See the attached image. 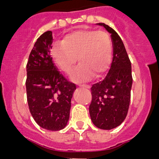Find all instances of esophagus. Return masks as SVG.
<instances>
[{"label": "esophagus", "mask_w": 159, "mask_h": 159, "mask_svg": "<svg viewBox=\"0 0 159 159\" xmlns=\"http://www.w3.org/2000/svg\"><path fill=\"white\" fill-rule=\"evenodd\" d=\"M80 86L82 87V88H90L89 85H86V84H82V85H80Z\"/></svg>", "instance_id": "1"}]
</instances>
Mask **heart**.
<instances>
[{
	"instance_id": "b5f03b06",
	"label": "heart",
	"mask_w": 159,
	"mask_h": 159,
	"mask_svg": "<svg viewBox=\"0 0 159 159\" xmlns=\"http://www.w3.org/2000/svg\"><path fill=\"white\" fill-rule=\"evenodd\" d=\"M55 63L64 73L72 72L75 82L90 80L94 75L100 76L109 68L112 60V42L104 31L81 30L67 35L61 43L52 50Z\"/></svg>"
}]
</instances>
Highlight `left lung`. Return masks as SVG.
Wrapping results in <instances>:
<instances>
[{
    "mask_svg": "<svg viewBox=\"0 0 159 159\" xmlns=\"http://www.w3.org/2000/svg\"><path fill=\"white\" fill-rule=\"evenodd\" d=\"M113 43V59L110 70L102 80L93 84L89 113L95 127L102 130L116 128L127 115L132 87L131 64L117 32L104 23Z\"/></svg>",
    "mask_w": 159,
    "mask_h": 159,
    "instance_id": "obj_1",
    "label": "left lung"
}]
</instances>
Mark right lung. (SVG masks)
<instances>
[{
	"label": "right lung",
	"instance_id": "obj_1",
	"mask_svg": "<svg viewBox=\"0 0 159 159\" xmlns=\"http://www.w3.org/2000/svg\"><path fill=\"white\" fill-rule=\"evenodd\" d=\"M52 32L38 38L28 60L26 92L29 111L36 123L48 130H60L69 119L75 84L57 69L51 57Z\"/></svg>",
	"mask_w": 159,
	"mask_h": 159
}]
</instances>
